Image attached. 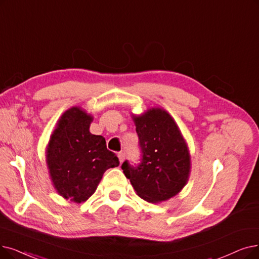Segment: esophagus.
<instances>
[{"label": "esophagus", "instance_id": "esophagus-1", "mask_svg": "<svg viewBox=\"0 0 259 259\" xmlns=\"http://www.w3.org/2000/svg\"><path fill=\"white\" fill-rule=\"evenodd\" d=\"M117 156H118V159H119V162L120 163H122L123 162V160H125V152H118L117 153Z\"/></svg>", "mask_w": 259, "mask_h": 259}]
</instances>
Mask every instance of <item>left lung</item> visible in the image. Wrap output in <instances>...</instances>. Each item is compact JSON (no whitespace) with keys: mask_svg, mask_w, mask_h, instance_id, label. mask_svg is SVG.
<instances>
[{"mask_svg":"<svg viewBox=\"0 0 259 259\" xmlns=\"http://www.w3.org/2000/svg\"><path fill=\"white\" fill-rule=\"evenodd\" d=\"M142 150L141 163L125 161L121 169L138 196L150 203L175 197L186 185L190 155L186 142L171 115L161 108L132 115Z\"/></svg>","mask_w":259,"mask_h":259,"instance_id":"1","label":"left lung"}]
</instances>
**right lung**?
<instances>
[{
    "instance_id": "1",
    "label": "right lung",
    "mask_w": 259,
    "mask_h": 259,
    "mask_svg": "<svg viewBox=\"0 0 259 259\" xmlns=\"http://www.w3.org/2000/svg\"><path fill=\"white\" fill-rule=\"evenodd\" d=\"M93 116L80 107L66 110L59 118L47 148L53 185L61 197L81 203L91 197L109 168L119 165L102 136L90 132Z\"/></svg>"
}]
</instances>
